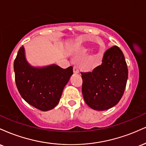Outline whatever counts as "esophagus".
I'll return each mask as SVG.
<instances>
[{"label":"esophagus","mask_w":146,"mask_h":146,"mask_svg":"<svg viewBox=\"0 0 146 146\" xmlns=\"http://www.w3.org/2000/svg\"><path fill=\"white\" fill-rule=\"evenodd\" d=\"M79 69L78 68V66H73V73H75V74H78V73H79Z\"/></svg>","instance_id":"34e87169"}]
</instances>
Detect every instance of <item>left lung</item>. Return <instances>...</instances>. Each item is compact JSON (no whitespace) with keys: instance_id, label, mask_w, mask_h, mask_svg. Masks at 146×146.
Returning <instances> with one entry per match:
<instances>
[{"instance_id":"left-lung-1","label":"left lung","mask_w":146,"mask_h":146,"mask_svg":"<svg viewBox=\"0 0 146 146\" xmlns=\"http://www.w3.org/2000/svg\"><path fill=\"white\" fill-rule=\"evenodd\" d=\"M82 91L88 106L96 110H105L118 104L123 96L128 71L123 52L118 46L108 48L102 63L92 72L81 73Z\"/></svg>"}]
</instances>
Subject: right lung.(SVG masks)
<instances>
[{"mask_svg":"<svg viewBox=\"0 0 146 146\" xmlns=\"http://www.w3.org/2000/svg\"><path fill=\"white\" fill-rule=\"evenodd\" d=\"M15 81L25 102L42 111L56 107L64 86L73 75V67L66 69L56 64L44 67L31 66L25 58V48H20L14 63Z\"/></svg>","mask_w":146,"mask_h":146,"instance_id":"right-lung-1","label":"right lung"}]
</instances>
